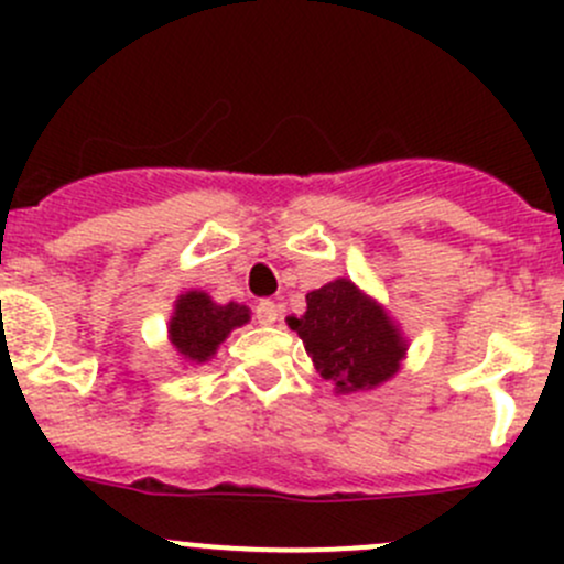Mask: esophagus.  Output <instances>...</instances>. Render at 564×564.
<instances>
[{
  "label": "esophagus",
  "mask_w": 564,
  "mask_h": 564,
  "mask_svg": "<svg viewBox=\"0 0 564 564\" xmlns=\"http://www.w3.org/2000/svg\"><path fill=\"white\" fill-rule=\"evenodd\" d=\"M256 318H259V324H272L278 318V305L272 303V300H259L253 308Z\"/></svg>",
  "instance_id": "obj_1"
}]
</instances>
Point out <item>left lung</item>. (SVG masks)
<instances>
[{
  "label": "left lung",
  "mask_w": 564,
  "mask_h": 564,
  "mask_svg": "<svg viewBox=\"0 0 564 564\" xmlns=\"http://www.w3.org/2000/svg\"><path fill=\"white\" fill-rule=\"evenodd\" d=\"M305 314L286 322L303 338L316 371L335 390H373L395 377L406 340L377 300L349 278H338L305 294Z\"/></svg>",
  "instance_id": "left-lung-1"
}]
</instances>
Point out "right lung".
Instances as JSON below:
<instances>
[{"mask_svg": "<svg viewBox=\"0 0 564 564\" xmlns=\"http://www.w3.org/2000/svg\"><path fill=\"white\" fill-rule=\"evenodd\" d=\"M250 322V311L240 303H213L204 292L180 294L169 322V340L185 362H207L235 327Z\"/></svg>", "mask_w": 564, "mask_h": 564, "instance_id": "add662e5", "label": "right lung"}]
</instances>
